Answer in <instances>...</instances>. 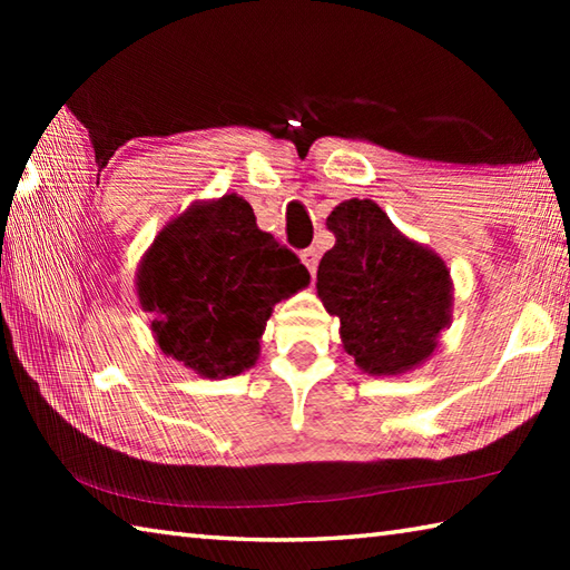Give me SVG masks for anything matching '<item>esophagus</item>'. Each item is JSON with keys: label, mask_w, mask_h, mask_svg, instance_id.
Returning a JSON list of instances; mask_svg holds the SVG:
<instances>
[{"label": "esophagus", "mask_w": 570, "mask_h": 570, "mask_svg": "<svg viewBox=\"0 0 570 570\" xmlns=\"http://www.w3.org/2000/svg\"><path fill=\"white\" fill-rule=\"evenodd\" d=\"M302 262H304V266L308 268V274H316V264H320V250L316 248H306V250H302Z\"/></svg>", "instance_id": "obj_1"}]
</instances>
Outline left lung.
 <instances>
[{
	"label": "left lung",
	"mask_w": 570,
	"mask_h": 570,
	"mask_svg": "<svg viewBox=\"0 0 570 570\" xmlns=\"http://www.w3.org/2000/svg\"><path fill=\"white\" fill-rule=\"evenodd\" d=\"M326 228L336 240L316 272V294L340 320L344 352L374 377L417 370L452 322L448 264L370 198L344 200Z\"/></svg>",
	"instance_id": "8db88e82"
}]
</instances>
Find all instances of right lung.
I'll list each match as a JSON object with an SVG mask.
<instances>
[{"label":"right lung","instance_id":"1","mask_svg":"<svg viewBox=\"0 0 570 570\" xmlns=\"http://www.w3.org/2000/svg\"><path fill=\"white\" fill-rule=\"evenodd\" d=\"M308 286L296 254L256 226L236 193L196 200L158 230L135 292L153 340L206 380L250 370L274 306Z\"/></svg>","mask_w":570,"mask_h":570}]
</instances>
